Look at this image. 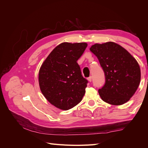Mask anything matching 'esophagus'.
I'll use <instances>...</instances> for the list:
<instances>
[{
	"label": "esophagus",
	"mask_w": 148,
	"mask_h": 148,
	"mask_svg": "<svg viewBox=\"0 0 148 148\" xmlns=\"http://www.w3.org/2000/svg\"><path fill=\"white\" fill-rule=\"evenodd\" d=\"M88 80L89 82H91V81H92V77H89V78H88Z\"/></svg>",
	"instance_id": "1"
}]
</instances>
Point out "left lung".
<instances>
[{
  "label": "left lung",
  "instance_id": "8db88e82",
  "mask_svg": "<svg viewBox=\"0 0 148 148\" xmlns=\"http://www.w3.org/2000/svg\"><path fill=\"white\" fill-rule=\"evenodd\" d=\"M89 49L97 57L104 71L106 83L98 91L101 99L114 106L128 102L140 83L141 70L136 60L114 42L96 43Z\"/></svg>",
  "mask_w": 148,
  "mask_h": 148
}]
</instances>
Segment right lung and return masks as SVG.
I'll return each mask as SVG.
<instances>
[{
	"label": "right lung",
	"mask_w": 148,
	"mask_h": 148,
	"mask_svg": "<svg viewBox=\"0 0 148 148\" xmlns=\"http://www.w3.org/2000/svg\"><path fill=\"white\" fill-rule=\"evenodd\" d=\"M86 42H62L44 61L39 71V84L44 96L53 106L67 110L82 101L88 80L82 77L77 60Z\"/></svg>",
	"instance_id": "right-lung-1"
}]
</instances>
